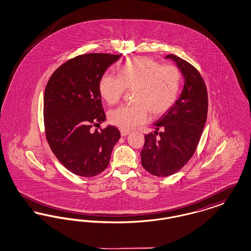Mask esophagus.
<instances>
[{
  "mask_svg": "<svg viewBox=\"0 0 251 251\" xmlns=\"http://www.w3.org/2000/svg\"><path fill=\"white\" fill-rule=\"evenodd\" d=\"M129 133H130V131H125V130H121V131H120L121 136H126V135L129 134Z\"/></svg>",
  "mask_w": 251,
  "mask_h": 251,
  "instance_id": "esophagus-1",
  "label": "esophagus"
}]
</instances>
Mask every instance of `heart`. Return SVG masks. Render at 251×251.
Wrapping results in <instances>:
<instances>
[{
    "label": "heart",
    "instance_id": "heart-1",
    "mask_svg": "<svg viewBox=\"0 0 251 251\" xmlns=\"http://www.w3.org/2000/svg\"><path fill=\"white\" fill-rule=\"evenodd\" d=\"M180 72L172 65L161 66L148 57H134L120 67L119 76L104 74L99 84L101 97L109 104L120 102L126 88L133 89L134 104L123 105L109 114L110 122L122 130H131L149 119L165 114L177 100Z\"/></svg>",
    "mask_w": 251,
    "mask_h": 251
}]
</instances>
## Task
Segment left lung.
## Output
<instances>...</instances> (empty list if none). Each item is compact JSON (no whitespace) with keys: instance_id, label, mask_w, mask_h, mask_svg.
Instances as JSON below:
<instances>
[{"instance_id":"obj_1","label":"left lung","mask_w":251,"mask_h":251,"mask_svg":"<svg viewBox=\"0 0 251 251\" xmlns=\"http://www.w3.org/2000/svg\"><path fill=\"white\" fill-rule=\"evenodd\" d=\"M166 58L177 64L184 86L173 106L153 123L155 131L145 134L141 163L148 172L158 177L176 173L191 159L208 112L207 88L201 73L179 56L168 54Z\"/></svg>"}]
</instances>
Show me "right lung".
<instances>
[{
	"instance_id": "1",
	"label": "right lung",
	"mask_w": 251,
	"mask_h": 251,
	"mask_svg": "<svg viewBox=\"0 0 251 251\" xmlns=\"http://www.w3.org/2000/svg\"><path fill=\"white\" fill-rule=\"evenodd\" d=\"M121 54L86 53L67 61L52 73L44 94V125L50 148L73 174L94 177L109 165L120 132L105 121L99 84Z\"/></svg>"
}]
</instances>
